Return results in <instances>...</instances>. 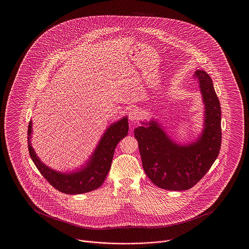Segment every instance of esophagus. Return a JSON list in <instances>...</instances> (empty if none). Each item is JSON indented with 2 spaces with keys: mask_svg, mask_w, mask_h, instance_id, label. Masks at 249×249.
I'll return each instance as SVG.
<instances>
[{
  "mask_svg": "<svg viewBox=\"0 0 249 249\" xmlns=\"http://www.w3.org/2000/svg\"><path fill=\"white\" fill-rule=\"evenodd\" d=\"M128 116H129V119L130 121H136L140 118V112L136 108H131L129 111Z\"/></svg>",
  "mask_w": 249,
  "mask_h": 249,
  "instance_id": "esophagus-1",
  "label": "esophagus"
}]
</instances>
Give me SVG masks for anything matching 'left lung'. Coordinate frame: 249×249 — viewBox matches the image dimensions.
I'll return each mask as SVG.
<instances>
[{"mask_svg": "<svg viewBox=\"0 0 249 249\" xmlns=\"http://www.w3.org/2000/svg\"><path fill=\"white\" fill-rule=\"evenodd\" d=\"M193 77L200 84L204 104V128L195 142H173L154 121L134 130L142 168L152 183L168 190H190L213 165L221 145V107L206 71L197 70Z\"/></svg>", "mask_w": 249, "mask_h": 249, "instance_id": "1", "label": "left lung"}]
</instances>
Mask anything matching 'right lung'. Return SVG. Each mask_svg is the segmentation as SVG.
<instances>
[{
	"label": "right lung",
	"mask_w": 249,
	"mask_h": 249,
	"mask_svg": "<svg viewBox=\"0 0 249 249\" xmlns=\"http://www.w3.org/2000/svg\"><path fill=\"white\" fill-rule=\"evenodd\" d=\"M32 121L28 127V148L29 153L41 175L56 190L66 194H81L96 190L102 186L110 171L112 160L117 144L128 134L129 123L125 117L118 122L113 123L98 143L94 153L87 165L77 172L62 174L45 165L31 144Z\"/></svg>",
	"instance_id": "1"
}]
</instances>
